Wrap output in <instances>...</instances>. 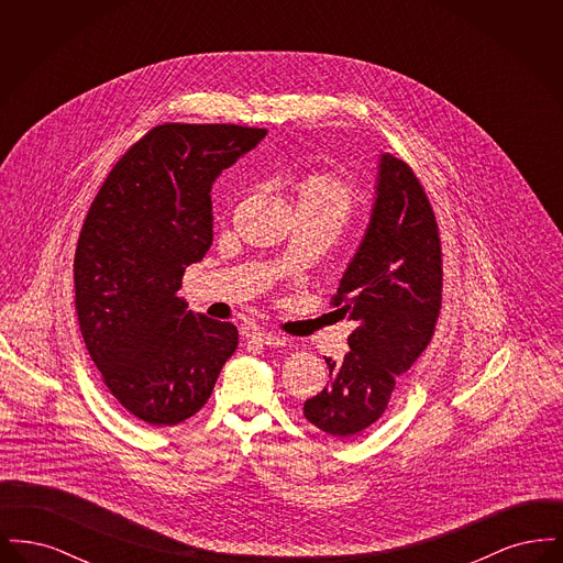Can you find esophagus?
Segmentation results:
<instances>
[{
	"instance_id": "obj_1",
	"label": "esophagus",
	"mask_w": 563,
	"mask_h": 563,
	"mask_svg": "<svg viewBox=\"0 0 563 563\" xmlns=\"http://www.w3.org/2000/svg\"><path fill=\"white\" fill-rule=\"evenodd\" d=\"M251 340H255V342H260L264 346H269V349H283L289 342L285 335L274 333V331H253Z\"/></svg>"
}]
</instances>
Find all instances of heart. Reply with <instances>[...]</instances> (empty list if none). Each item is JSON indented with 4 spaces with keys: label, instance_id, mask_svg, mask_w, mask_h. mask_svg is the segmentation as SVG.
<instances>
[{
    "label": "heart",
    "instance_id": "1",
    "mask_svg": "<svg viewBox=\"0 0 563 563\" xmlns=\"http://www.w3.org/2000/svg\"><path fill=\"white\" fill-rule=\"evenodd\" d=\"M297 213L324 219L335 225H346L363 205V191L356 184L335 170H319L301 177L295 184Z\"/></svg>",
    "mask_w": 563,
    "mask_h": 563
}]
</instances>
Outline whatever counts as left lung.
Wrapping results in <instances>:
<instances>
[{"label":"left lung","instance_id":"1","mask_svg":"<svg viewBox=\"0 0 563 563\" xmlns=\"http://www.w3.org/2000/svg\"><path fill=\"white\" fill-rule=\"evenodd\" d=\"M367 234L331 303L354 321L350 352L327 361L329 382L303 402L322 432L349 439L386 411L405 374L427 350L441 310L443 253L429 196L409 164L382 154Z\"/></svg>","mask_w":563,"mask_h":563}]
</instances>
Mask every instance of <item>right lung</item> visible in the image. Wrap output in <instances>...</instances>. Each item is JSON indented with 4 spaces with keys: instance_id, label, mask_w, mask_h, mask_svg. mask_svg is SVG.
<instances>
[{
    "instance_id": "add662e5",
    "label": "right lung",
    "mask_w": 563,
    "mask_h": 563,
    "mask_svg": "<svg viewBox=\"0 0 563 563\" xmlns=\"http://www.w3.org/2000/svg\"><path fill=\"white\" fill-rule=\"evenodd\" d=\"M266 129L161 124L115 162L74 260L81 338L109 393L150 427L205 407L239 346L232 322L194 314L184 272L213 242L211 186Z\"/></svg>"
}]
</instances>
